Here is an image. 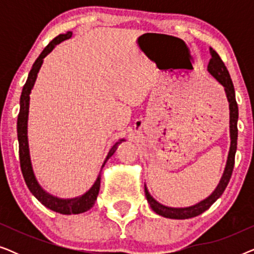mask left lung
Wrapping results in <instances>:
<instances>
[{"instance_id":"8db88e82","label":"left lung","mask_w":254,"mask_h":254,"mask_svg":"<svg viewBox=\"0 0 254 254\" xmlns=\"http://www.w3.org/2000/svg\"><path fill=\"white\" fill-rule=\"evenodd\" d=\"M208 71L210 72L211 76L217 79L218 83L223 85L225 90V95H227L228 102H229V109H230V137H231V145L230 151H229L227 166H225L223 177H222L220 184L214 190L213 194H210L207 199H204L201 202L196 203L195 206L187 207V208H171L163 206L159 202H157L150 194H149L147 187H144L145 197H147L148 203L150 204L151 209L155 211L156 214L161 215V216L168 217V218H176V220H185V218L195 217L197 215L202 214L206 211L222 194H223L225 187L228 186L229 182H230L232 170H234L235 165V155L236 150H237V137H238V128H237V121H238V105L236 102L235 96V88L232 84L230 74H229L227 67H225L224 62L222 61L216 52L213 48H210V61L208 64Z\"/></svg>"}]
</instances>
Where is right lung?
Listing matches in <instances>:
<instances>
[{
  "label": "right lung",
  "instance_id": "add662e5",
  "mask_svg": "<svg viewBox=\"0 0 254 254\" xmlns=\"http://www.w3.org/2000/svg\"><path fill=\"white\" fill-rule=\"evenodd\" d=\"M71 34H72L71 32H67L64 34H60V36H58L57 38H54V39L52 40L46 47H45V50L41 52L39 58H38L36 62L33 64L32 69H31L29 72V77L26 79V83L23 86V91H22V95H20V103H19L20 109H19L18 119H17V136H18V143H19L20 170H22L26 186L29 187L30 192L32 193L33 195L37 197L38 201H40L45 207L50 208L51 210H54L57 211V213H60L64 215L84 213V211L89 210L90 208L95 204L97 200V195H98L99 193L100 175L98 176V178H97L95 185L90 189L89 192H86L84 195L79 197H75V199L62 200L45 192L36 180V177L33 175L32 166H31L29 144H27V116H29L30 92H31V89L33 88L34 82H36L38 71H39L41 64H43L44 58L46 57V55L50 53V52L53 50L58 44H60L61 41L70 38ZM120 142H117V143L111 148L109 155H107L106 157V161L114 154V151L117 150L118 144H119ZM105 162H104V164H105Z\"/></svg>",
  "mask_w": 254,
  "mask_h": 254
}]
</instances>
